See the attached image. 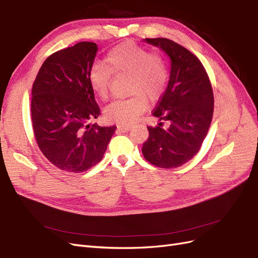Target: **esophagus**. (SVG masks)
I'll use <instances>...</instances> for the list:
<instances>
[{
	"mask_svg": "<svg viewBox=\"0 0 258 258\" xmlns=\"http://www.w3.org/2000/svg\"><path fill=\"white\" fill-rule=\"evenodd\" d=\"M131 130V125H118V131L119 132H128Z\"/></svg>",
	"mask_w": 258,
	"mask_h": 258,
	"instance_id": "obj_1",
	"label": "esophagus"
}]
</instances>
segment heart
Listing matches in <instances>:
<instances>
[{"label":"heart","mask_w":258,"mask_h":258,"mask_svg":"<svg viewBox=\"0 0 258 258\" xmlns=\"http://www.w3.org/2000/svg\"><path fill=\"white\" fill-rule=\"evenodd\" d=\"M106 63H94L89 72V81L94 93L106 98L111 82V74H128V91L134 93L118 98L107 105L104 113L107 120L132 123L147 108V95L151 101L159 99L166 89L168 73L159 54L132 41L112 48L106 55Z\"/></svg>","instance_id":"obj_1"}]
</instances>
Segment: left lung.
Listing matches in <instances>:
<instances>
[{
  "mask_svg": "<svg viewBox=\"0 0 258 258\" xmlns=\"http://www.w3.org/2000/svg\"><path fill=\"white\" fill-rule=\"evenodd\" d=\"M169 56L167 88L152 111L157 126H148L143 145L145 159L161 168H176L199 151L213 115V91L198 57L167 38H146ZM166 125L163 126V122Z\"/></svg>",
  "mask_w": 258,
  "mask_h": 258,
  "instance_id": "8db88e82",
  "label": "left lung"
}]
</instances>
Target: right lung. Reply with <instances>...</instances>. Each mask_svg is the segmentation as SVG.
I'll return each instance as SVG.
<instances>
[{"label": "right lung", "mask_w": 258, "mask_h": 258, "mask_svg": "<svg viewBox=\"0 0 258 258\" xmlns=\"http://www.w3.org/2000/svg\"><path fill=\"white\" fill-rule=\"evenodd\" d=\"M97 45L81 41L41 65L32 88L31 115L40 151L55 167L84 172L102 161L115 131L91 124L101 110L89 81Z\"/></svg>", "instance_id": "1"}]
</instances>
